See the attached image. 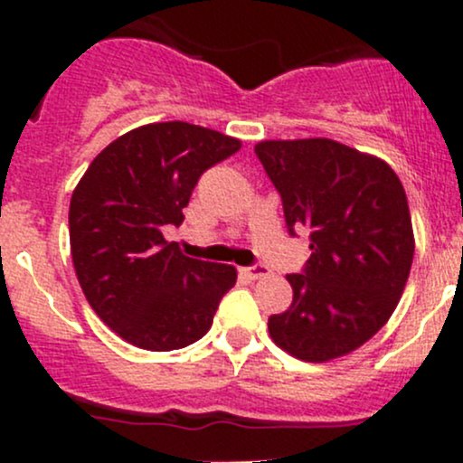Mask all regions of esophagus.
<instances>
[{"label":"esophagus","instance_id":"34e87169","mask_svg":"<svg viewBox=\"0 0 463 463\" xmlns=\"http://www.w3.org/2000/svg\"><path fill=\"white\" fill-rule=\"evenodd\" d=\"M241 275H244V278H249V279H261V278H266V275H269V269H266V266H261V264L246 266V269H241Z\"/></svg>","mask_w":463,"mask_h":463}]
</instances>
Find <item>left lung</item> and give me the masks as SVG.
Segmentation results:
<instances>
[{
    "label": "left lung",
    "instance_id": "1",
    "mask_svg": "<svg viewBox=\"0 0 463 463\" xmlns=\"http://www.w3.org/2000/svg\"><path fill=\"white\" fill-rule=\"evenodd\" d=\"M288 231H309L305 273L287 275L293 302L270 316V340L307 363L347 356L390 320L414 258L408 197L374 154L331 138L260 141Z\"/></svg>",
    "mask_w": 463,
    "mask_h": 463
}]
</instances>
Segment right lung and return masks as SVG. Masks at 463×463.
<instances>
[{
  "mask_svg": "<svg viewBox=\"0 0 463 463\" xmlns=\"http://www.w3.org/2000/svg\"><path fill=\"white\" fill-rule=\"evenodd\" d=\"M240 147V138L184 120L149 123L107 145L78 181L73 269L91 309L125 343L172 352L208 334L237 269L188 258L163 226L184 222L199 176Z\"/></svg>",
  "mask_w": 463,
  "mask_h": 463,
  "instance_id": "1",
  "label": "right lung"
}]
</instances>
